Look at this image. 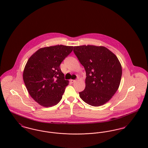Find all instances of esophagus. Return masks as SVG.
Here are the masks:
<instances>
[{
	"mask_svg": "<svg viewBox=\"0 0 148 148\" xmlns=\"http://www.w3.org/2000/svg\"><path fill=\"white\" fill-rule=\"evenodd\" d=\"M76 82V80H73V79H71L70 80V82L71 83H74V82Z\"/></svg>",
	"mask_w": 148,
	"mask_h": 148,
	"instance_id": "obj_1",
	"label": "esophagus"
}]
</instances>
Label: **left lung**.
<instances>
[{"instance_id": "left-lung-1", "label": "left lung", "mask_w": 148, "mask_h": 148, "mask_svg": "<svg viewBox=\"0 0 148 148\" xmlns=\"http://www.w3.org/2000/svg\"><path fill=\"white\" fill-rule=\"evenodd\" d=\"M75 54L84 66L86 87L79 97L88 104L98 107L108 102L117 91L121 65L114 53L103 46L74 47Z\"/></svg>"}]
</instances>
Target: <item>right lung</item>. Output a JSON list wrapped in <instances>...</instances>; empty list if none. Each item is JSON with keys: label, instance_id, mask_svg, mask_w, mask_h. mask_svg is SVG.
<instances>
[{"label": "right lung", "instance_id": "1", "mask_svg": "<svg viewBox=\"0 0 148 148\" xmlns=\"http://www.w3.org/2000/svg\"><path fill=\"white\" fill-rule=\"evenodd\" d=\"M73 49L62 45L44 47L28 59L23 80L29 94L41 106H54L62 98L69 81L65 80L60 66Z\"/></svg>", "mask_w": 148, "mask_h": 148}]
</instances>
